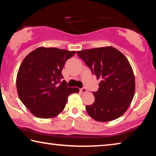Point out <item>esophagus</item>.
Returning <instances> with one entry per match:
<instances>
[{
	"mask_svg": "<svg viewBox=\"0 0 156 156\" xmlns=\"http://www.w3.org/2000/svg\"><path fill=\"white\" fill-rule=\"evenodd\" d=\"M80 91L82 94H84V93H87V90L85 88H82L80 89Z\"/></svg>",
	"mask_w": 156,
	"mask_h": 156,
	"instance_id": "obj_1",
	"label": "esophagus"
}]
</instances>
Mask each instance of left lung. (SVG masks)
I'll list each match as a JSON object with an SVG mask.
<instances>
[{"label": "left lung", "mask_w": 156, "mask_h": 156, "mask_svg": "<svg viewBox=\"0 0 156 156\" xmlns=\"http://www.w3.org/2000/svg\"><path fill=\"white\" fill-rule=\"evenodd\" d=\"M77 54L100 80L98 90L93 92L95 101L87 105V112L98 122L120 118L135 94V76L127 58L110 46L81 50Z\"/></svg>", "instance_id": "1"}]
</instances>
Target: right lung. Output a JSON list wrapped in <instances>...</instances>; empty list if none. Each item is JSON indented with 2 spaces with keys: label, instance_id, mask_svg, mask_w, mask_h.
Instances as JSON below:
<instances>
[{
  "label": "right lung",
  "instance_id": "obj_1",
  "mask_svg": "<svg viewBox=\"0 0 156 156\" xmlns=\"http://www.w3.org/2000/svg\"><path fill=\"white\" fill-rule=\"evenodd\" d=\"M76 51L56 47H38L30 52L18 69L16 89L21 102L36 117L51 118L65 109L70 94L77 87L62 81V70Z\"/></svg>",
  "mask_w": 156,
  "mask_h": 156
}]
</instances>
